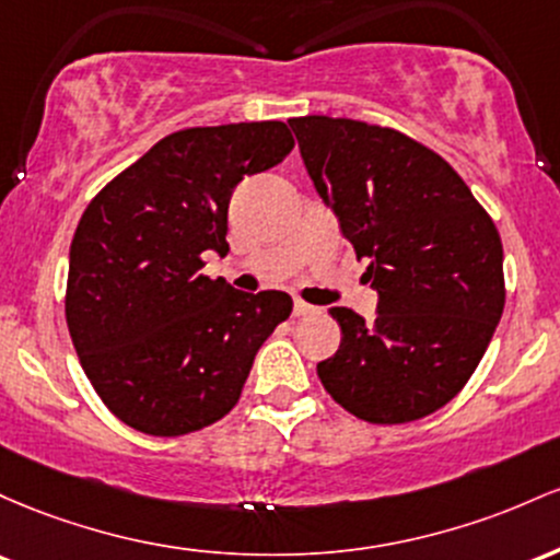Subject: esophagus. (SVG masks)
Returning <instances> with one entry per match:
<instances>
[{"instance_id": "1", "label": "esophagus", "mask_w": 560, "mask_h": 560, "mask_svg": "<svg viewBox=\"0 0 560 560\" xmlns=\"http://www.w3.org/2000/svg\"><path fill=\"white\" fill-rule=\"evenodd\" d=\"M317 312H319L317 306L306 304V301H301V299L293 301V314H296V317H310V314H317Z\"/></svg>"}]
</instances>
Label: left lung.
Wrapping results in <instances>:
<instances>
[{
	"label": "left lung",
	"instance_id": "left-lung-1",
	"mask_svg": "<svg viewBox=\"0 0 560 560\" xmlns=\"http://www.w3.org/2000/svg\"><path fill=\"white\" fill-rule=\"evenodd\" d=\"M314 190L336 211L375 317L332 306L341 347L317 375L351 416L410 423L466 386L505 306L498 228L442 155L394 129L291 118Z\"/></svg>",
	"mask_w": 560,
	"mask_h": 560
}]
</instances>
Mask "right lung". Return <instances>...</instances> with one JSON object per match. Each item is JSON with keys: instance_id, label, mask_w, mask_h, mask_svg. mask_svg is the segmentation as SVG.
I'll return each mask as SVG.
<instances>
[{"instance_id": "add662e5", "label": "right lung", "mask_w": 560, "mask_h": 560, "mask_svg": "<svg viewBox=\"0 0 560 560\" xmlns=\"http://www.w3.org/2000/svg\"><path fill=\"white\" fill-rule=\"evenodd\" d=\"M291 150L282 121L182 129L86 206L68 256V330L94 392L131 429L182 436L228 416L291 314L288 293L200 275V254L228 256L237 182Z\"/></svg>"}]
</instances>
